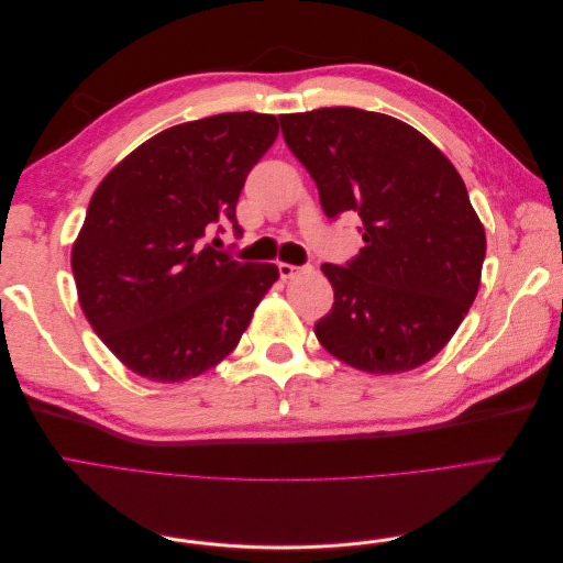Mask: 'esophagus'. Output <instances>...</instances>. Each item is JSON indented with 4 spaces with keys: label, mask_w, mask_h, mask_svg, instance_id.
Listing matches in <instances>:
<instances>
[{
    "label": "esophagus",
    "mask_w": 563,
    "mask_h": 563,
    "mask_svg": "<svg viewBox=\"0 0 563 563\" xmlns=\"http://www.w3.org/2000/svg\"><path fill=\"white\" fill-rule=\"evenodd\" d=\"M279 275L282 279H294L296 275H300V272H305V267H296V265H288V263H279Z\"/></svg>",
    "instance_id": "1"
}]
</instances>
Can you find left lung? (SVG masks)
Returning a JSON list of instances; mask_svg holds the SVG:
<instances>
[{
  "instance_id": "left-lung-1",
  "label": "left lung",
  "mask_w": 563,
  "mask_h": 563,
  "mask_svg": "<svg viewBox=\"0 0 563 563\" xmlns=\"http://www.w3.org/2000/svg\"><path fill=\"white\" fill-rule=\"evenodd\" d=\"M327 218H362L352 263H323L333 308L314 323L335 360L404 373L446 347L482 284L486 232L455 166L401 119L360 108L279 114Z\"/></svg>"
}]
</instances>
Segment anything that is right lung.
Returning <instances> with one entry per match:
<instances>
[{"label":"right lung","mask_w":563,"mask_h":563,"mask_svg":"<svg viewBox=\"0 0 563 563\" xmlns=\"http://www.w3.org/2000/svg\"><path fill=\"white\" fill-rule=\"evenodd\" d=\"M275 114L225 112L166 129L100 180L73 244L91 329L135 376L183 383L240 343L279 279L203 244L232 225L251 168L275 143Z\"/></svg>","instance_id":"add662e5"}]
</instances>
